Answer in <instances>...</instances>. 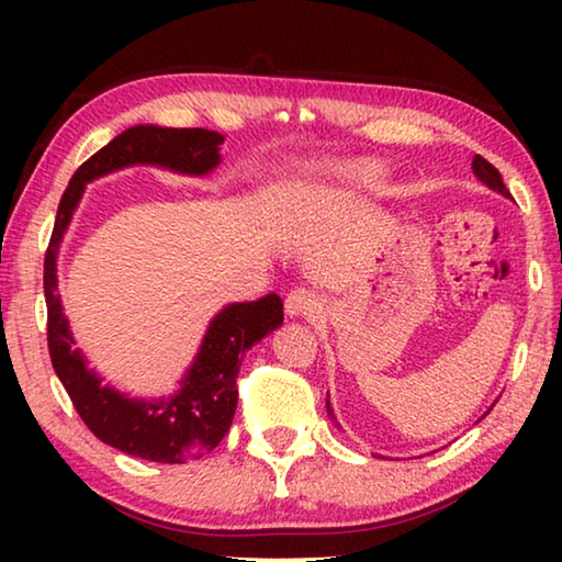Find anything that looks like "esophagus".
I'll return each instance as SVG.
<instances>
[{
	"label": "esophagus",
	"mask_w": 562,
	"mask_h": 562,
	"mask_svg": "<svg viewBox=\"0 0 562 562\" xmlns=\"http://www.w3.org/2000/svg\"><path fill=\"white\" fill-rule=\"evenodd\" d=\"M322 310V300L310 290H292L284 300V312L288 317H312Z\"/></svg>",
	"instance_id": "1"
}]
</instances>
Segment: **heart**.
<instances>
[{"mask_svg":"<svg viewBox=\"0 0 562 562\" xmlns=\"http://www.w3.org/2000/svg\"><path fill=\"white\" fill-rule=\"evenodd\" d=\"M389 168L382 160L357 158L345 164L312 168L304 178L274 188L268 198V215L274 223H300L322 203L335 201L357 190H372L386 180Z\"/></svg>","mask_w":562,"mask_h":562,"instance_id":"b5f03b06","label":"heart"}]
</instances>
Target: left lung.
<instances>
[{"mask_svg": "<svg viewBox=\"0 0 562 562\" xmlns=\"http://www.w3.org/2000/svg\"><path fill=\"white\" fill-rule=\"evenodd\" d=\"M471 170H473V176L479 178L483 186H486L488 190H493V193H498V195H503V198H510L508 188L503 186V178H501V173H498L496 168H493V166L488 164L486 158H481V156H473ZM491 408H493V406H491ZM491 408H488V412H491ZM488 412H486V414H488ZM327 414H329L331 422H335V426H339V424H337V416H335V408L329 406V398H327ZM486 414H483V416H486ZM483 416H481V418H483ZM481 418H479V422H481Z\"/></svg>", "mask_w": 562, "mask_h": 562, "instance_id": "1", "label": "left lung"}]
</instances>
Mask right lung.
Returning <instances> with one entry per match:
<instances>
[{"instance_id":"1","label":"right lung","mask_w":562,"mask_h":562,"mask_svg":"<svg viewBox=\"0 0 562 562\" xmlns=\"http://www.w3.org/2000/svg\"><path fill=\"white\" fill-rule=\"evenodd\" d=\"M225 136L207 128H168L138 123L109 140L69 180L56 211L44 258V297L49 315V355L54 372L71 396L91 434L136 459L186 463L201 459L223 441L237 408L235 379L245 351L282 325V300L270 292L252 302H231L211 319L193 361L166 396H131L103 384L76 347L59 294V250L83 190L103 176L133 166H154L178 176L205 178L223 164Z\"/></svg>"}]
</instances>
